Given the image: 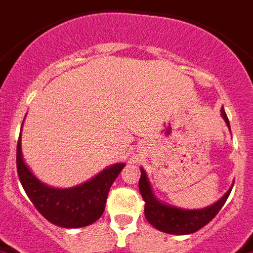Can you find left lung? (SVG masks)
<instances>
[{
	"mask_svg": "<svg viewBox=\"0 0 253 253\" xmlns=\"http://www.w3.org/2000/svg\"><path fill=\"white\" fill-rule=\"evenodd\" d=\"M221 115H222L225 123L230 129V123H229L224 107L221 108ZM138 186L142 198L145 200L146 220L158 230L176 235L195 233L203 226H206L211 220H213V217L224 207L225 202H226L227 197L233 189V187H230L218 202L207 207V208H203V210H182V208H176V207L164 204L156 199V197L152 193L149 178L142 168Z\"/></svg>",
	"mask_w": 253,
	"mask_h": 253,
	"instance_id": "obj_1",
	"label": "left lung"
}]
</instances>
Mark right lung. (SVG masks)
Here are the masks:
<instances>
[{"mask_svg": "<svg viewBox=\"0 0 253 253\" xmlns=\"http://www.w3.org/2000/svg\"><path fill=\"white\" fill-rule=\"evenodd\" d=\"M124 167L114 164L79 186L55 189L39 181L23 162L20 137L16 146V169L26 194L47 221L67 229L87 226L103 214L110 187Z\"/></svg>", "mask_w": 253, "mask_h": 253, "instance_id": "add662e5", "label": "right lung"}]
</instances>
